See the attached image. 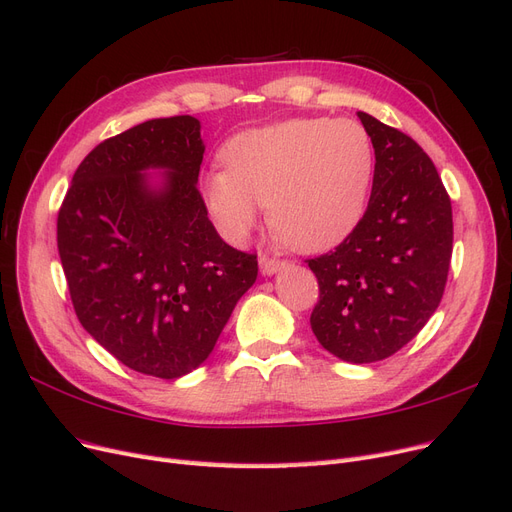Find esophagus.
<instances>
[{
  "mask_svg": "<svg viewBox=\"0 0 512 512\" xmlns=\"http://www.w3.org/2000/svg\"><path fill=\"white\" fill-rule=\"evenodd\" d=\"M258 262H260V273H262V275H275L277 271H282V269L288 265L286 260L267 258V256H262Z\"/></svg>",
  "mask_w": 512,
  "mask_h": 512,
  "instance_id": "34e87169",
  "label": "esophagus"
}]
</instances>
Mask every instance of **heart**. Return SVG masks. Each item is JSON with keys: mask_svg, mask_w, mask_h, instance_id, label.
I'll use <instances>...</instances> for the list:
<instances>
[{"mask_svg": "<svg viewBox=\"0 0 512 512\" xmlns=\"http://www.w3.org/2000/svg\"><path fill=\"white\" fill-rule=\"evenodd\" d=\"M222 160L226 168L205 177V198L228 241H245L262 205L292 250L320 254L361 224L376 149L356 119L294 117L232 136Z\"/></svg>", "mask_w": 512, "mask_h": 512, "instance_id": "1", "label": "heart"}]
</instances>
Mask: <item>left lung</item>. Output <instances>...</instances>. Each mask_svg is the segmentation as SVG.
I'll return each instance as SVG.
<instances>
[{
  "label": "left lung",
  "mask_w": 512,
  "mask_h": 512,
  "mask_svg": "<svg viewBox=\"0 0 512 512\" xmlns=\"http://www.w3.org/2000/svg\"><path fill=\"white\" fill-rule=\"evenodd\" d=\"M376 149L367 211L335 252L307 260L320 299L312 331L348 363L404 348L436 312L453 254V209L436 166L412 138L359 113Z\"/></svg>",
  "instance_id": "left-lung-1"
}]
</instances>
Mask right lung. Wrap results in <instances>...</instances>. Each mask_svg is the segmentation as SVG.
Here are the masks:
<instances>
[{
	"mask_svg": "<svg viewBox=\"0 0 512 512\" xmlns=\"http://www.w3.org/2000/svg\"><path fill=\"white\" fill-rule=\"evenodd\" d=\"M190 115L106 138L76 168L57 247L83 329L138 374L175 380L207 361L258 260L222 241L196 183ZM149 169H162L156 178Z\"/></svg>",
	"mask_w": 512,
	"mask_h": 512,
	"instance_id": "1",
	"label": "right lung"
}]
</instances>
